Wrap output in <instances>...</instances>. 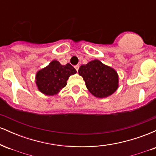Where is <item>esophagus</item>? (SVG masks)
<instances>
[{
  "mask_svg": "<svg viewBox=\"0 0 156 156\" xmlns=\"http://www.w3.org/2000/svg\"><path fill=\"white\" fill-rule=\"evenodd\" d=\"M75 68H76V69L77 70V72H78V69H79V65H78V64H77V65L75 66Z\"/></svg>",
  "mask_w": 156,
  "mask_h": 156,
  "instance_id": "34e87169",
  "label": "esophagus"
}]
</instances>
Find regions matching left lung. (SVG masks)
I'll return each mask as SVG.
<instances>
[{"mask_svg":"<svg viewBox=\"0 0 156 156\" xmlns=\"http://www.w3.org/2000/svg\"><path fill=\"white\" fill-rule=\"evenodd\" d=\"M78 73L85 80L87 88L97 98L108 97L117 89V72L99 60H93L81 65Z\"/></svg>","mask_w":156,"mask_h":156,"instance_id":"left-lung-1","label":"left lung"}]
</instances>
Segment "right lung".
I'll return each instance as SVG.
<instances>
[{"label": "right lung", "instance_id": "obj_1", "mask_svg": "<svg viewBox=\"0 0 156 156\" xmlns=\"http://www.w3.org/2000/svg\"><path fill=\"white\" fill-rule=\"evenodd\" d=\"M76 72L70 64L62 65L54 60L37 73L36 83L40 92L47 95H54L67 85L69 76Z\"/></svg>", "mask_w": 156, "mask_h": 156}]
</instances>
